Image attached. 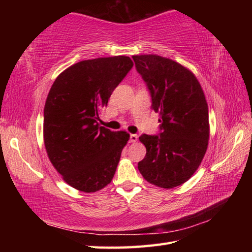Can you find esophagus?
<instances>
[{"mask_svg":"<svg viewBox=\"0 0 252 252\" xmlns=\"http://www.w3.org/2000/svg\"><path fill=\"white\" fill-rule=\"evenodd\" d=\"M137 138H138V136L136 134H131L130 135V142L131 143H135L137 141Z\"/></svg>","mask_w":252,"mask_h":252,"instance_id":"esophagus-1","label":"esophagus"}]
</instances>
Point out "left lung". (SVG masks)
<instances>
[{"mask_svg": "<svg viewBox=\"0 0 252 252\" xmlns=\"http://www.w3.org/2000/svg\"><path fill=\"white\" fill-rule=\"evenodd\" d=\"M160 115L159 135L143 134L146 156L137 168L143 178L161 189L189 181L207 152L210 126L208 104L195 74L169 58L132 56Z\"/></svg>", "mask_w": 252, "mask_h": 252, "instance_id": "8db88e82", "label": "left lung"}]
</instances>
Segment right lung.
<instances>
[{"label": "right lung", "instance_id": "add662e5", "mask_svg": "<svg viewBox=\"0 0 252 252\" xmlns=\"http://www.w3.org/2000/svg\"><path fill=\"white\" fill-rule=\"evenodd\" d=\"M133 67L127 56L79 62L53 83L44 106V145L57 172L73 189L95 192L114 178L130 135L99 126V111Z\"/></svg>", "mask_w": 252, "mask_h": 252}]
</instances>
